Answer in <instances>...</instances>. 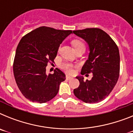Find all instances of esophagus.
I'll return each mask as SVG.
<instances>
[{"label": "esophagus", "instance_id": "esophagus-1", "mask_svg": "<svg viewBox=\"0 0 133 133\" xmlns=\"http://www.w3.org/2000/svg\"><path fill=\"white\" fill-rule=\"evenodd\" d=\"M66 80H70L72 79V77L69 76V75H66Z\"/></svg>", "mask_w": 133, "mask_h": 133}]
</instances>
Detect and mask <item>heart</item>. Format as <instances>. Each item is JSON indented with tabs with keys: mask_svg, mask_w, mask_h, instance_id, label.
<instances>
[{
	"mask_svg": "<svg viewBox=\"0 0 133 133\" xmlns=\"http://www.w3.org/2000/svg\"><path fill=\"white\" fill-rule=\"evenodd\" d=\"M72 44L75 50L78 49V48L84 46L83 43L82 41H80V40H73L72 41ZM62 68L65 70L66 72H69V73L72 72V71H73V66L71 64H70V63H64V64L62 65Z\"/></svg>",
	"mask_w": 133,
	"mask_h": 133,
	"instance_id": "heart-1",
	"label": "heart"
}]
</instances>
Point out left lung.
<instances>
[{"mask_svg":"<svg viewBox=\"0 0 133 133\" xmlns=\"http://www.w3.org/2000/svg\"><path fill=\"white\" fill-rule=\"evenodd\" d=\"M86 41L89 48V58L82 67L81 75L92 73L91 80L77 76L79 87L75 95L87 103H97L109 96L119 77L120 55L118 46L107 32L97 28L73 30Z\"/></svg>","mask_w":133,"mask_h":133,"instance_id":"1","label":"left lung"}]
</instances>
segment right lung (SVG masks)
<instances>
[{
    "label": "right lung",
    "mask_w": 133,
    "mask_h": 133,
    "mask_svg": "<svg viewBox=\"0 0 133 133\" xmlns=\"http://www.w3.org/2000/svg\"><path fill=\"white\" fill-rule=\"evenodd\" d=\"M72 30L41 26L21 38L15 53L13 72L18 89L25 98L44 103L57 95L65 75L56 68L53 74L46 73L49 63H54L60 44Z\"/></svg>",
    "instance_id": "add662e5"
}]
</instances>
